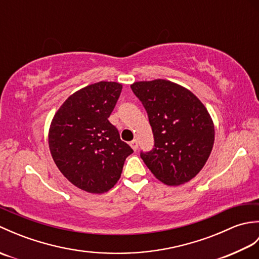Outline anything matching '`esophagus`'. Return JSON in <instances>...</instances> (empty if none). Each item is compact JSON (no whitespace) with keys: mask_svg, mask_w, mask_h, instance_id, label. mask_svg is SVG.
<instances>
[{"mask_svg":"<svg viewBox=\"0 0 259 259\" xmlns=\"http://www.w3.org/2000/svg\"><path fill=\"white\" fill-rule=\"evenodd\" d=\"M130 146L136 151L137 149H138V141H137L136 139H134L133 141H130Z\"/></svg>","mask_w":259,"mask_h":259,"instance_id":"34e87169","label":"esophagus"}]
</instances>
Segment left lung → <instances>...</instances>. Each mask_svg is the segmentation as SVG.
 Wrapping results in <instances>:
<instances>
[{
    "label": "left lung",
    "mask_w": 259,
    "mask_h": 259,
    "mask_svg": "<svg viewBox=\"0 0 259 259\" xmlns=\"http://www.w3.org/2000/svg\"><path fill=\"white\" fill-rule=\"evenodd\" d=\"M135 96L145 107L153 148L140 157L156 178L169 186L192 179L208 160L214 128L207 109L194 93L167 80L136 82Z\"/></svg>",
    "instance_id": "left-lung-1"
}]
</instances>
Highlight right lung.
I'll list each match as a JSON object with an SVG mask.
<instances>
[{
	"mask_svg": "<svg viewBox=\"0 0 259 259\" xmlns=\"http://www.w3.org/2000/svg\"><path fill=\"white\" fill-rule=\"evenodd\" d=\"M121 90L117 82L101 81L76 91L58 110L49 131V147L60 171L92 194L111 189L134 152L109 121Z\"/></svg>",
	"mask_w": 259,
	"mask_h": 259,
	"instance_id": "obj_1",
	"label": "right lung"
}]
</instances>
